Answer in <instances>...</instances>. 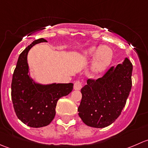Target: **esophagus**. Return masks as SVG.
<instances>
[{
    "label": "esophagus",
    "instance_id": "obj_1",
    "mask_svg": "<svg viewBox=\"0 0 148 148\" xmlns=\"http://www.w3.org/2000/svg\"><path fill=\"white\" fill-rule=\"evenodd\" d=\"M82 82L81 81H76L74 84V89L75 90H80L82 87Z\"/></svg>",
    "mask_w": 148,
    "mask_h": 148
}]
</instances>
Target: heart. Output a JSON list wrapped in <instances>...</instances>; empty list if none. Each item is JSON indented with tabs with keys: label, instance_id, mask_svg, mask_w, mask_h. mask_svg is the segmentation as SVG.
Segmentation results:
<instances>
[{
	"label": "heart",
	"instance_id": "b5f03b06",
	"mask_svg": "<svg viewBox=\"0 0 148 148\" xmlns=\"http://www.w3.org/2000/svg\"><path fill=\"white\" fill-rule=\"evenodd\" d=\"M83 56L86 59L94 58L92 70L95 74H99L107 69L112 64L114 57L112 49L108 46L92 47L83 52Z\"/></svg>",
	"mask_w": 148,
	"mask_h": 148
}]
</instances>
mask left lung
I'll return each mask as SVG.
<instances>
[{
    "label": "left lung",
    "instance_id": "left-lung-1",
    "mask_svg": "<svg viewBox=\"0 0 148 148\" xmlns=\"http://www.w3.org/2000/svg\"><path fill=\"white\" fill-rule=\"evenodd\" d=\"M132 64L125 58L97 80L88 79L81 89L79 116L89 127L103 128L120 115L132 87Z\"/></svg>",
    "mask_w": 148,
    "mask_h": 148
}]
</instances>
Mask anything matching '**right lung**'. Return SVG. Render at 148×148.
<instances>
[{
  "label": "right lung",
  "instance_id": "1",
  "mask_svg": "<svg viewBox=\"0 0 148 148\" xmlns=\"http://www.w3.org/2000/svg\"><path fill=\"white\" fill-rule=\"evenodd\" d=\"M39 38L27 46L19 56L13 74L11 98L15 112L22 122L31 127L49 125L56 114L58 100L73 89V84H41L30 77L27 55L34 45L46 42Z\"/></svg>",
  "mask_w": 148,
  "mask_h": 148
}]
</instances>
